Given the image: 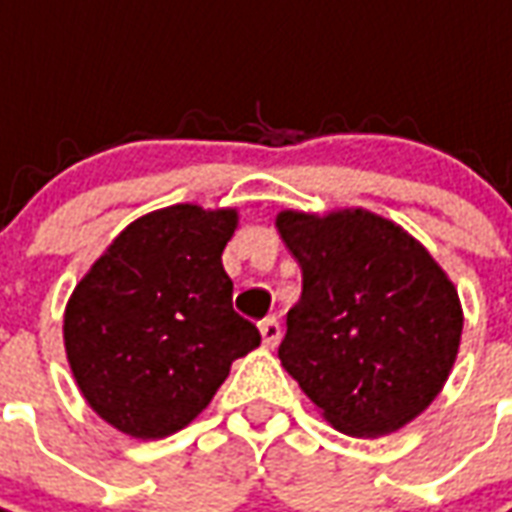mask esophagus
Returning a JSON list of instances; mask_svg holds the SVG:
<instances>
[{
    "label": "esophagus",
    "mask_w": 512,
    "mask_h": 512,
    "mask_svg": "<svg viewBox=\"0 0 512 512\" xmlns=\"http://www.w3.org/2000/svg\"><path fill=\"white\" fill-rule=\"evenodd\" d=\"M260 334H263V345L266 348H277L279 337H282V326L277 318H263L260 321Z\"/></svg>",
    "instance_id": "34e87169"
}]
</instances>
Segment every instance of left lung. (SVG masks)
<instances>
[{"mask_svg": "<svg viewBox=\"0 0 512 512\" xmlns=\"http://www.w3.org/2000/svg\"><path fill=\"white\" fill-rule=\"evenodd\" d=\"M301 266L279 359L348 436H386L439 395L461 345L458 293L406 230L376 213L285 211Z\"/></svg>", "mask_w": 512, "mask_h": 512, "instance_id": "obj_1", "label": "left lung"}]
</instances>
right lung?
Segmentation results:
<instances>
[{
	"label": "right lung",
	"mask_w": 512,
	"mask_h": 512,
	"mask_svg": "<svg viewBox=\"0 0 512 512\" xmlns=\"http://www.w3.org/2000/svg\"><path fill=\"white\" fill-rule=\"evenodd\" d=\"M238 213L172 205L128 224L65 310L73 378L101 417L164 439L211 403L260 332L233 310L222 252Z\"/></svg>",
	"instance_id": "add662e5"
}]
</instances>
